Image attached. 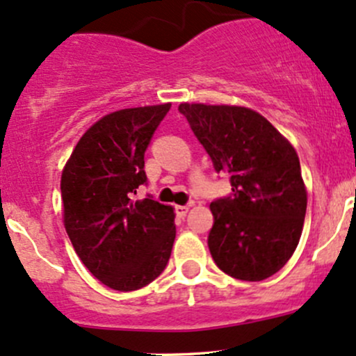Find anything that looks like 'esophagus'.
Listing matches in <instances>:
<instances>
[{
    "instance_id": "1",
    "label": "esophagus",
    "mask_w": 356,
    "mask_h": 356,
    "mask_svg": "<svg viewBox=\"0 0 356 356\" xmlns=\"http://www.w3.org/2000/svg\"><path fill=\"white\" fill-rule=\"evenodd\" d=\"M188 211H189V207H182V204H177V207H175V213H177L179 217H186Z\"/></svg>"
}]
</instances>
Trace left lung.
<instances>
[{
	"label": "left lung",
	"mask_w": 356,
	"mask_h": 356,
	"mask_svg": "<svg viewBox=\"0 0 356 356\" xmlns=\"http://www.w3.org/2000/svg\"><path fill=\"white\" fill-rule=\"evenodd\" d=\"M217 172L231 174L232 196L210 204L211 258L241 281H264L296 250L307 186L293 145L258 111L236 105L181 103Z\"/></svg>",
	"instance_id": "left-lung-1"
}]
</instances>
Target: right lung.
I'll return each instance as SVG.
<instances>
[{
	"label": "right lung",
	"instance_id": "1",
	"mask_svg": "<svg viewBox=\"0 0 356 356\" xmlns=\"http://www.w3.org/2000/svg\"><path fill=\"white\" fill-rule=\"evenodd\" d=\"M170 103L111 111L82 134L62 170L63 224L88 270L115 291L145 288L167 267L174 208L132 200L145 152Z\"/></svg>",
	"mask_w": 356,
	"mask_h": 356
}]
</instances>
